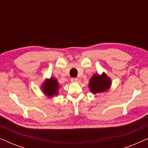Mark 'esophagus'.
<instances>
[{
    "label": "esophagus",
    "instance_id": "obj_1",
    "mask_svg": "<svg viewBox=\"0 0 148 148\" xmlns=\"http://www.w3.org/2000/svg\"><path fill=\"white\" fill-rule=\"evenodd\" d=\"M71 82L72 83L77 82H78V78H72L71 79Z\"/></svg>",
    "mask_w": 148,
    "mask_h": 148
}]
</instances>
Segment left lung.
<instances>
[{
	"mask_svg": "<svg viewBox=\"0 0 148 148\" xmlns=\"http://www.w3.org/2000/svg\"><path fill=\"white\" fill-rule=\"evenodd\" d=\"M111 82L110 78L107 77L106 75L103 74L100 75L98 74L94 75L91 79L89 88L94 94L103 92L108 90L110 88Z\"/></svg>",
	"mask_w": 148,
	"mask_h": 148,
	"instance_id": "1",
	"label": "left lung"
}]
</instances>
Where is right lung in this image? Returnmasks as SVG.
Returning a JSON list of instances; mask_svg holds the SVG:
<instances>
[{
	"mask_svg": "<svg viewBox=\"0 0 148 148\" xmlns=\"http://www.w3.org/2000/svg\"><path fill=\"white\" fill-rule=\"evenodd\" d=\"M59 86L56 79L50 78L49 80H46L45 83L42 85V89L44 92L48 97L56 96L58 94V90Z\"/></svg>",
	"mask_w": 148,
	"mask_h": 148,
	"instance_id": "add662e5",
	"label": "right lung"
}]
</instances>
